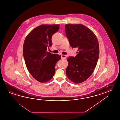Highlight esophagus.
<instances>
[{
  "label": "esophagus",
  "instance_id": "34e87169",
  "mask_svg": "<svg viewBox=\"0 0 120 120\" xmlns=\"http://www.w3.org/2000/svg\"><path fill=\"white\" fill-rule=\"evenodd\" d=\"M66 56H67L66 55H61V58L62 59H66Z\"/></svg>",
  "mask_w": 120,
  "mask_h": 120
}]
</instances>
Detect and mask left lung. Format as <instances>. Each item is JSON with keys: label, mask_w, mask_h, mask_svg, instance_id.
Wrapping results in <instances>:
<instances>
[{"label": "left lung", "mask_w": 120, "mask_h": 120, "mask_svg": "<svg viewBox=\"0 0 120 120\" xmlns=\"http://www.w3.org/2000/svg\"><path fill=\"white\" fill-rule=\"evenodd\" d=\"M65 32L70 45L77 48V54L69 56L66 69L68 78L75 84L86 81L91 76L97 66L100 49L94 33L82 24H66Z\"/></svg>", "instance_id": "8db88e82"}]
</instances>
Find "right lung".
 I'll use <instances>...</instances> for the list:
<instances>
[{"label":"right lung","mask_w":120,"mask_h":120,"mask_svg":"<svg viewBox=\"0 0 120 120\" xmlns=\"http://www.w3.org/2000/svg\"><path fill=\"white\" fill-rule=\"evenodd\" d=\"M58 24H42L34 29L26 36L23 45L26 65L31 75L41 83L51 80L55 66L61 55L47 51L52 45L51 37L59 30Z\"/></svg>","instance_id":"1"}]
</instances>
